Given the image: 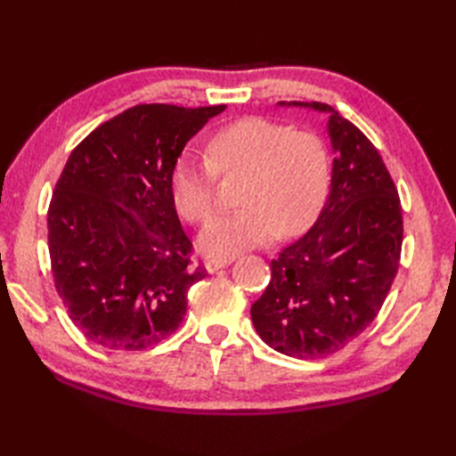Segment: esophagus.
Segmentation results:
<instances>
[{
  "label": "esophagus",
  "instance_id": "34e87169",
  "mask_svg": "<svg viewBox=\"0 0 456 456\" xmlns=\"http://www.w3.org/2000/svg\"><path fill=\"white\" fill-rule=\"evenodd\" d=\"M230 263H232V259H207V261H205V267H207L208 273H216V271H220V269L228 267Z\"/></svg>",
  "mask_w": 456,
  "mask_h": 456
}]
</instances>
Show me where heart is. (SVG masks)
<instances>
[{"mask_svg":"<svg viewBox=\"0 0 456 456\" xmlns=\"http://www.w3.org/2000/svg\"><path fill=\"white\" fill-rule=\"evenodd\" d=\"M207 157L183 151L169 175L175 208L191 222H207L216 208L218 174L248 171L241 208L220 215L200 234L210 259H232L267 246L282 232H305L326 200L330 156L312 133L265 117H244L222 126L207 142Z\"/></svg>","mask_w":456,"mask_h":456,"instance_id":"b5f03b06","label":"heart"}]
</instances>
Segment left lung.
I'll return each mask as SVG.
<instances>
[{
  "instance_id": "left-lung-1",
  "label": "left lung",
  "mask_w": 456,
  "mask_h": 456,
  "mask_svg": "<svg viewBox=\"0 0 456 456\" xmlns=\"http://www.w3.org/2000/svg\"><path fill=\"white\" fill-rule=\"evenodd\" d=\"M279 105L328 113L336 158L326 205L306 234L271 261L251 322L282 355L323 359L377 318L400 265L402 205L379 150L336 109L318 101Z\"/></svg>"
}]
</instances>
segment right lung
<instances>
[{"label":"right lung","mask_w":456,"mask_h":456,"mask_svg":"<svg viewBox=\"0 0 456 456\" xmlns=\"http://www.w3.org/2000/svg\"><path fill=\"white\" fill-rule=\"evenodd\" d=\"M226 105H136L99 125L69 154L48 207V251L60 298L97 346L140 351L174 333L191 263L169 175L185 144Z\"/></svg>","instance_id":"1"}]
</instances>
